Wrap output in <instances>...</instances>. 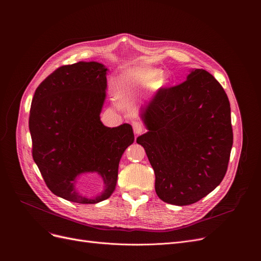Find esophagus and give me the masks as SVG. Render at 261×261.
Instances as JSON below:
<instances>
[{
    "instance_id": "1",
    "label": "esophagus",
    "mask_w": 261,
    "mask_h": 261,
    "mask_svg": "<svg viewBox=\"0 0 261 261\" xmlns=\"http://www.w3.org/2000/svg\"><path fill=\"white\" fill-rule=\"evenodd\" d=\"M132 126H133V130H134L135 134H141L144 132V127L141 122L135 121L132 123Z\"/></svg>"
}]
</instances>
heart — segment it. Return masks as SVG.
I'll list each match as a JSON object with an SVG mask.
<instances>
[{"mask_svg": "<svg viewBox=\"0 0 261 261\" xmlns=\"http://www.w3.org/2000/svg\"><path fill=\"white\" fill-rule=\"evenodd\" d=\"M162 76V72L150 67H130L118 76V86L123 90H130L136 87H150ZM164 80L161 81L162 86Z\"/></svg>", "mask_w": 261, "mask_h": 261, "instance_id": "1", "label": "heart"}]
</instances>
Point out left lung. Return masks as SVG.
Segmentation results:
<instances>
[{
    "instance_id": "8db88e82",
    "label": "left lung",
    "mask_w": 261,
    "mask_h": 261,
    "mask_svg": "<svg viewBox=\"0 0 261 261\" xmlns=\"http://www.w3.org/2000/svg\"><path fill=\"white\" fill-rule=\"evenodd\" d=\"M140 116L148 131L136 142L154 170L162 201L193 204L222 182L232 146L230 106L213 75L193 68L181 85L159 90Z\"/></svg>"
}]
</instances>
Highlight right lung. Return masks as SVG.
Segmentation results:
<instances>
[{
	"mask_svg": "<svg viewBox=\"0 0 261 261\" xmlns=\"http://www.w3.org/2000/svg\"><path fill=\"white\" fill-rule=\"evenodd\" d=\"M108 68L99 62L63 65L37 88L31 107L33 158L54 195L80 204L110 198L118 165L134 142L131 125L106 127L100 113L106 100ZM98 173L105 187L96 197L79 194L74 184L84 173Z\"/></svg>",
	"mask_w": 261,
	"mask_h": 261,
	"instance_id": "right-lung-1",
	"label": "right lung"
}]
</instances>
